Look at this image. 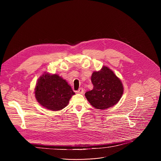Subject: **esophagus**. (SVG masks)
Instances as JSON below:
<instances>
[{"label": "esophagus", "instance_id": "obj_1", "mask_svg": "<svg viewBox=\"0 0 161 161\" xmlns=\"http://www.w3.org/2000/svg\"><path fill=\"white\" fill-rule=\"evenodd\" d=\"M77 92H78V93H81V94H82V93L84 92V89H83L82 87H80V88L78 90Z\"/></svg>", "mask_w": 161, "mask_h": 161}]
</instances>
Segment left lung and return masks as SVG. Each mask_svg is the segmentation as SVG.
<instances>
[{
    "instance_id": "obj_1",
    "label": "left lung",
    "mask_w": 161,
    "mask_h": 161,
    "mask_svg": "<svg viewBox=\"0 0 161 161\" xmlns=\"http://www.w3.org/2000/svg\"><path fill=\"white\" fill-rule=\"evenodd\" d=\"M93 88L85 93V96L92 106L105 109L115 105L121 98L123 86L121 80L107 67L94 72L91 77Z\"/></svg>"
}]
</instances>
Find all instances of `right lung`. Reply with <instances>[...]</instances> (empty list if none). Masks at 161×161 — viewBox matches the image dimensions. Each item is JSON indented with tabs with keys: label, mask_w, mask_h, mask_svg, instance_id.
Instances as JSON below:
<instances>
[{
	"label": "right lung",
	"mask_w": 161,
	"mask_h": 161,
	"mask_svg": "<svg viewBox=\"0 0 161 161\" xmlns=\"http://www.w3.org/2000/svg\"><path fill=\"white\" fill-rule=\"evenodd\" d=\"M74 94L68 83L56 74L43 75L38 79L35 89V96L38 103L53 111L66 107Z\"/></svg>",
	"instance_id": "right-lung-1"
}]
</instances>
